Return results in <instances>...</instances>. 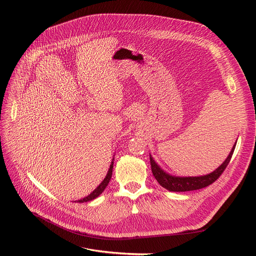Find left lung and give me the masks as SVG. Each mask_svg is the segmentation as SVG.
<instances>
[{
  "label": "left lung",
  "instance_id": "obj_1",
  "mask_svg": "<svg viewBox=\"0 0 256 256\" xmlns=\"http://www.w3.org/2000/svg\"><path fill=\"white\" fill-rule=\"evenodd\" d=\"M236 145H234L232 150L227 156V158L224 160V163L218 167L214 172L208 174L204 176H197V178H176L167 174L160 169L152 158L150 156V165H152V171L154 176L158 180V182L165 189L171 191V192H186V191H193V190H199L206 188L210 184H212L214 182H216L221 174L226 169L227 165L230 164L232 154L234 152Z\"/></svg>",
  "mask_w": 256,
  "mask_h": 256
}]
</instances>
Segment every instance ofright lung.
Wrapping results in <instances>:
<instances>
[{
    "mask_svg": "<svg viewBox=\"0 0 256 256\" xmlns=\"http://www.w3.org/2000/svg\"><path fill=\"white\" fill-rule=\"evenodd\" d=\"M113 164H114V162H112V164H111V166H110V169H109V171H108L106 176L104 178V180L102 182V184L96 188V189L94 190L90 195H88L87 197H85V198H83V199L78 200L76 202H87V201H90V200H92V199H94V198H96L98 196H100V195L104 192V190L106 189L108 184H109V182H110V180H111V178H112Z\"/></svg>",
    "mask_w": 256,
    "mask_h": 256,
    "instance_id": "1",
    "label": "right lung"
}]
</instances>
